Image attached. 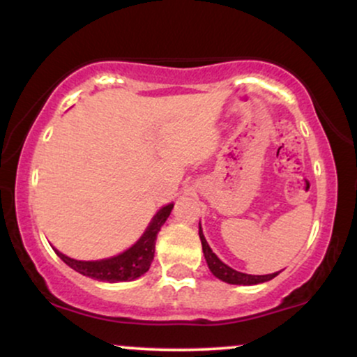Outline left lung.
<instances>
[{
    "instance_id": "8db88e82",
    "label": "left lung",
    "mask_w": 357,
    "mask_h": 357,
    "mask_svg": "<svg viewBox=\"0 0 357 357\" xmlns=\"http://www.w3.org/2000/svg\"><path fill=\"white\" fill-rule=\"evenodd\" d=\"M199 238H202V245H203V253L204 258H206V264L210 267L211 273L220 280L227 282V284H233V285H257L261 284V282H268L272 280L273 277L278 275V272L275 273H268V275H248V273H241L233 270L231 267H228L227 264L220 260L218 257L213 253V250L208 245L206 238H204L202 225H199Z\"/></svg>"
}]
</instances>
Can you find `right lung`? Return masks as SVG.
I'll return each instance as SVG.
<instances>
[{
  "instance_id": "1",
  "label": "right lung",
  "mask_w": 357,
  "mask_h": 357,
  "mask_svg": "<svg viewBox=\"0 0 357 357\" xmlns=\"http://www.w3.org/2000/svg\"><path fill=\"white\" fill-rule=\"evenodd\" d=\"M173 206V203L166 204V206H162L161 210L155 213L149 227L146 228L144 235L129 250L122 252L121 255L104 258V260L84 261L63 255L59 250H55V253L68 267L82 273V275L93 278V280L110 282V284H114V282H130L134 278L144 275L147 270H149L151 261L154 258L155 238H158V233L161 230L162 225H165L167 216L171 215Z\"/></svg>"
}]
</instances>
